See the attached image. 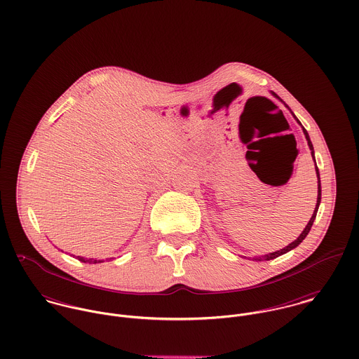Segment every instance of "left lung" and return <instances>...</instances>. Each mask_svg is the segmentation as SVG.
Listing matches in <instances>:
<instances>
[{
  "instance_id": "left-lung-1",
  "label": "left lung",
  "mask_w": 359,
  "mask_h": 359,
  "mask_svg": "<svg viewBox=\"0 0 359 359\" xmlns=\"http://www.w3.org/2000/svg\"><path fill=\"white\" fill-rule=\"evenodd\" d=\"M272 95L273 97H276L278 100H279V97L275 94V93H272ZM282 101V100H280ZM286 104V103H285ZM286 107H287V104H286ZM294 116V114H293ZM294 118L297 120V117L294 116ZM299 121V120H297ZM300 123V121H299ZM303 131H304V135H306V138H307L308 141V147H309V151H311V154H312V158L315 160V154H313V147H312V142H311V140H309V135H308L307 130L306 128H303ZM315 170H316V177H318V199H316V205H315V210H313V214H312V217H311V219L308 221L307 226L304 228V231L302 232V235L294 241V242H292L289 246H286L285 249H280V250H278V252H273V253H269V255H266V256H261V257H253V259H256V261H268V259H272V258H276V257L282 256V255H285V253H287V252H290V250H293L294 248H297L304 239H306V236L308 235V232H309V229H311V226H312V224H313V219H315V217H316V212H318V208H319V205H320V177H319V170H318V167H316V163H315Z\"/></svg>"
}]
</instances>
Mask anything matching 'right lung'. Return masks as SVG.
<instances>
[{"label": "right lung", "mask_w": 359, "mask_h": 359, "mask_svg": "<svg viewBox=\"0 0 359 359\" xmlns=\"http://www.w3.org/2000/svg\"><path fill=\"white\" fill-rule=\"evenodd\" d=\"M77 259L81 262H90V264H97V262H102L101 259H94V258H84V257L77 256Z\"/></svg>", "instance_id": "1"}]
</instances>
